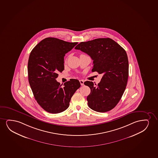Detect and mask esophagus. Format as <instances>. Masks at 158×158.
Segmentation results:
<instances>
[{
	"label": "esophagus",
	"mask_w": 158,
	"mask_h": 158,
	"mask_svg": "<svg viewBox=\"0 0 158 158\" xmlns=\"http://www.w3.org/2000/svg\"><path fill=\"white\" fill-rule=\"evenodd\" d=\"M79 82H80V85H81V86H83V85H84V80H79Z\"/></svg>",
	"instance_id": "1"
}]
</instances>
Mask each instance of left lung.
Masks as SVG:
<instances>
[{"mask_svg": "<svg viewBox=\"0 0 158 158\" xmlns=\"http://www.w3.org/2000/svg\"><path fill=\"white\" fill-rule=\"evenodd\" d=\"M76 49L88 54L93 60L92 71L102 74L98 84L86 81L90 89L87 98L88 107L105 113L117 105L124 92L129 76V62L125 50L110 38H100L82 42Z\"/></svg>", "mask_w": 158, "mask_h": 158, "instance_id": "8db88e82", "label": "left lung"}]
</instances>
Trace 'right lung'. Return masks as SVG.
<instances>
[{"mask_svg": "<svg viewBox=\"0 0 158 158\" xmlns=\"http://www.w3.org/2000/svg\"><path fill=\"white\" fill-rule=\"evenodd\" d=\"M78 44L54 37L41 41L31 51L28 81L35 100L44 110L57 114L69 107L71 98L80 87L77 79H71L63 87L56 79L64 69V57Z\"/></svg>", "mask_w": 158, "mask_h": 158, "instance_id": "add662e5", "label": "right lung"}]
</instances>
